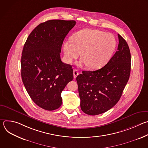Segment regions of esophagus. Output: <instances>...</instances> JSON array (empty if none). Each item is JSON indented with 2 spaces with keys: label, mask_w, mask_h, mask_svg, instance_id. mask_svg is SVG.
Instances as JSON below:
<instances>
[{
  "label": "esophagus",
  "mask_w": 148,
  "mask_h": 148,
  "mask_svg": "<svg viewBox=\"0 0 148 148\" xmlns=\"http://www.w3.org/2000/svg\"><path fill=\"white\" fill-rule=\"evenodd\" d=\"M73 74H74V78H76L77 76L78 75V71L77 70L75 69L73 70Z\"/></svg>",
  "instance_id": "1"
}]
</instances>
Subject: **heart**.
<instances>
[{"mask_svg": "<svg viewBox=\"0 0 148 148\" xmlns=\"http://www.w3.org/2000/svg\"><path fill=\"white\" fill-rule=\"evenodd\" d=\"M116 47L114 35L95 29H85L73 36L63 45L64 60L70 64L81 53L82 59L78 66L87 65L91 69H98L107 64Z\"/></svg>", "mask_w": 148, "mask_h": 148, "instance_id": "1", "label": "heart"}]
</instances>
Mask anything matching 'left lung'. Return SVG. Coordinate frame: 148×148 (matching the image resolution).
Here are the masks:
<instances>
[{
	"label": "left lung",
	"mask_w": 148,
	"mask_h": 148,
	"mask_svg": "<svg viewBox=\"0 0 148 148\" xmlns=\"http://www.w3.org/2000/svg\"><path fill=\"white\" fill-rule=\"evenodd\" d=\"M118 50L107 64L94 71H84L76 80L81 110L97 115L107 112L119 100L131 73V53L125 39L118 34Z\"/></svg>",
	"instance_id": "left-lung-1"
}]
</instances>
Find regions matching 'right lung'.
Instances as JSON below:
<instances>
[{
    "mask_svg": "<svg viewBox=\"0 0 148 148\" xmlns=\"http://www.w3.org/2000/svg\"><path fill=\"white\" fill-rule=\"evenodd\" d=\"M74 20H50L38 25L29 34L21 58V75L29 96L38 107L47 111L58 108L61 92L73 79L70 64L60 58L66 36Z\"/></svg>",
    "mask_w": 148,
    "mask_h": 148,
    "instance_id": "add662e5",
    "label": "right lung"
}]
</instances>
